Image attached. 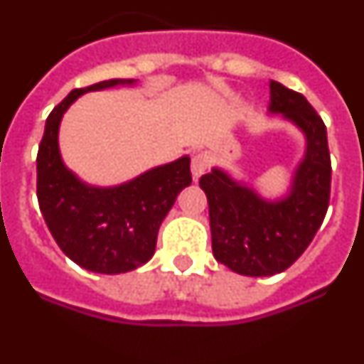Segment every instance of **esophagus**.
Listing matches in <instances>:
<instances>
[{"instance_id":"34e87169","label":"esophagus","mask_w":364,"mask_h":364,"mask_svg":"<svg viewBox=\"0 0 364 364\" xmlns=\"http://www.w3.org/2000/svg\"><path fill=\"white\" fill-rule=\"evenodd\" d=\"M208 167H210V156L205 153H198L193 156L191 160V175L193 178L198 180L205 171H208Z\"/></svg>"}]
</instances>
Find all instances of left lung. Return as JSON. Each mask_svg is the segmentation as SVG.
I'll return each instance as SVG.
<instances>
[{
  "instance_id": "8db88e82",
  "label": "left lung",
  "mask_w": 364,
  "mask_h": 364,
  "mask_svg": "<svg viewBox=\"0 0 364 364\" xmlns=\"http://www.w3.org/2000/svg\"><path fill=\"white\" fill-rule=\"evenodd\" d=\"M268 111L297 125L306 138L284 197L266 200L218 167L198 182L210 205L215 259L247 277H269L290 268L310 246L330 202L332 164L324 122L304 96L273 80Z\"/></svg>"
}]
</instances>
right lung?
<instances>
[{
	"instance_id": "right-lung-1",
	"label": "right lung",
	"mask_w": 364,
	"mask_h": 364,
	"mask_svg": "<svg viewBox=\"0 0 364 364\" xmlns=\"http://www.w3.org/2000/svg\"><path fill=\"white\" fill-rule=\"evenodd\" d=\"M136 80H107L74 89L45 122L38 149V202L47 228L62 252L89 272H131L146 264L156 247V235L178 193L191 184L189 156L153 167L112 188H96L78 178L63 164L58 131L63 112L85 92Z\"/></svg>"
}]
</instances>
